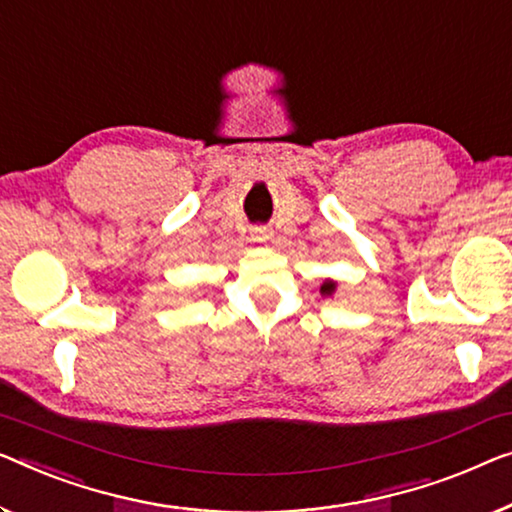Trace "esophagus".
<instances>
[{"label":"esophagus","instance_id":"obj_1","mask_svg":"<svg viewBox=\"0 0 512 512\" xmlns=\"http://www.w3.org/2000/svg\"><path fill=\"white\" fill-rule=\"evenodd\" d=\"M271 230L269 227H253V230H250V236H253V241H269L271 239Z\"/></svg>","mask_w":512,"mask_h":512}]
</instances>
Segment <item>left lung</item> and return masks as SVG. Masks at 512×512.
<instances>
[{
	"label": "left lung",
	"mask_w": 512,
	"mask_h": 512,
	"mask_svg": "<svg viewBox=\"0 0 512 512\" xmlns=\"http://www.w3.org/2000/svg\"><path fill=\"white\" fill-rule=\"evenodd\" d=\"M335 289H338V280H324V285L319 287V294L322 296H333L335 294Z\"/></svg>",
	"instance_id": "obj_1"
}]
</instances>
